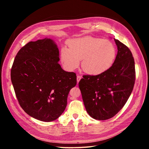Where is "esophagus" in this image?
Returning a JSON list of instances; mask_svg holds the SVG:
<instances>
[{
	"label": "esophagus",
	"mask_w": 149,
	"mask_h": 149,
	"mask_svg": "<svg viewBox=\"0 0 149 149\" xmlns=\"http://www.w3.org/2000/svg\"><path fill=\"white\" fill-rule=\"evenodd\" d=\"M81 79V76H79V75L77 76V83H79V81Z\"/></svg>",
	"instance_id": "1"
}]
</instances>
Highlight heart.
<instances>
[{
    "mask_svg": "<svg viewBox=\"0 0 149 149\" xmlns=\"http://www.w3.org/2000/svg\"><path fill=\"white\" fill-rule=\"evenodd\" d=\"M68 46L61 49V59L70 70L78 68L82 60L85 73L100 75L109 70L116 60V49L109 40L85 36L70 40Z\"/></svg>",
    "mask_w": 149,
    "mask_h": 149,
    "instance_id": "1",
    "label": "heart"
}]
</instances>
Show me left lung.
<instances>
[{"label":"left lung","instance_id":"8db88e82","mask_svg":"<svg viewBox=\"0 0 149 149\" xmlns=\"http://www.w3.org/2000/svg\"><path fill=\"white\" fill-rule=\"evenodd\" d=\"M114 40L118 53L111 68L102 74L83 76L79 82L86 110L97 120L109 119L123 107L136 79L131 52L118 40Z\"/></svg>","mask_w":149,"mask_h":149}]
</instances>
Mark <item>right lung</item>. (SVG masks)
Here are the masks:
<instances>
[{
    "instance_id": "right-lung-1",
    "label": "right lung",
    "mask_w": 149,
    "mask_h": 149,
    "mask_svg": "<svg viewBox=\"0 0 149 149\" xmlns=\"http://www.w3.org/2000/svg\"><path fill=\"white\" fill-rule=\"evenodd\" d=\"M60 52L53 40L45 38L22 47L11 69V81L20 106L26 114L44 122L64 112L76 76L58 63Z\"/></svg>"
}]
</instances>
